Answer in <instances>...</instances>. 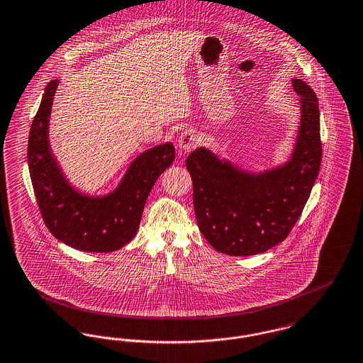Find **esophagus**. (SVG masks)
Segmentation results:
<instances>
[{"label":"esophagus","mask_w":363,"mask_h":363,"mask_svg":"<svg viewBox=\"0 0 363 363\" xmlns=\"http://www.w3.org/2000/svg\"><path fill=\"white\" fill-rule=\"evenodd\" d=\"M197 144H199V137L193 130H185L178 138V145L184 152L192 150Z\"/></svg>","instance_id":"obj_1"}]
</instances>
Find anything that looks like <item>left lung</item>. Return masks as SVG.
I'll return each instance as SVG.
<instances>
[{
    "instance_id": "8db88e82",
    "label": "left lung",
    "mask_w": 363,
    "mask_h": 363,
    "mask_svg": "<svg viewBox=\"0 0 363 363\" xmlns=\"http://www.w3.org/2000/svg\"><path fill=\"white\" fill-rule=\"evenodd\" d=\"M300 96V126L284 164L250 172L197 148L186 159L200 232L218 252L257 255L284 241L303 211L320 172V108L314 90L292 79Z\"/></svg>"
}]
</instances>
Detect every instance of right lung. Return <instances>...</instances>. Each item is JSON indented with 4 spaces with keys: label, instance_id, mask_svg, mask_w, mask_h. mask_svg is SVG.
Segmentation results:
<instances>
[{
    "label": "right lung",
    "instance_id": "add662e5",
    "mask_svg": "<svg viewBox=\"0 0 363 363\" xmlns=\"http://www.w3.org/2000/svg\"><path fill=\"white\" fill-rule=\"evenodd\" d=\"M60 79L50 81L30 128L27 162L43 222L57 240L85 252H112L130 242L156 179L175 157L171 143L137 156L113 192L89 196L65 178L49 144V118Z\"/></svg>",
    "mask_w": 363,
    "mask_h": 363
}]
</instances>
